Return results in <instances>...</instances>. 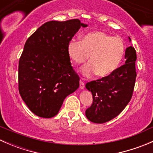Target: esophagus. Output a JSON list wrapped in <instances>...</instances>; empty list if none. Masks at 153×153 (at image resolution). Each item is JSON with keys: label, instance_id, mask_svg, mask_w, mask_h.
Listing matches in <instances>:
<instances>
[{"label": "esophagus", "instance_id": "obj_1", "mask_svg": "<svg viewBox=\"0 0 153 153\" xmlns=\"http://www.w3.org/2000/svg\"><path fill=\"white\" fill-rule=\"evenodd\" d=\"M84 87H85V85H84V83L83 81H80V89H84Z\"/></svg>", "mask_w": 153, "mask_h": 153}]
</instances>
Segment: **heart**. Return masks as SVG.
Returning a JSON list of instances; mask_svg holds the SVG:
<instances>
[{
	"label": "heart",
	"mask_w": 153,
	"mask_h": 153,
	"mask_svg": "<svg viewBox=\"0 0 153 153\" xmlns=\"http://www.w3.org/2000/svg\"><path fill=\"white\" fill-rule=\"evenodd\" d=\"M67 53L77 64L85 63L89 56L90 63L81 69L84 77L90 78L97 74L105 78L119 67L124 56V44L121 38L93 31L84 35L81 41L71 40L67 45Z\"/></svg>",
	"instance_id": "obj_1"
}]
</instances>
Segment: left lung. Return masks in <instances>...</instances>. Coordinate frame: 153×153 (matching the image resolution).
I'll return each instance as SVG.
<instances>
[{"instance_id": "1", "label": "left lung", "mask_w": 153, "mask_h": 153, "mask_svg": "<svg viewBox=\"0 0 153 153\" xmlns=\"http://www.w3.org/2000/svg\"><path fill=\"white\" fill-rule=\"evenodd\" d=\"M129 41L131 39L128 37ZM125 64L109 76L86 84L92 92L93 102L85 112L88 120L103 124L119 115L130 101L136 78V52L130 46L125 51Z\"/></svg>"}]
</instances>
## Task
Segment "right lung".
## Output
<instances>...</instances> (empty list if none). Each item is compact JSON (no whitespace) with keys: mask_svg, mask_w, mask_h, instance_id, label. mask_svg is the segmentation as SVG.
Here are the masks:
<instances>
[{"mask_svg":"<svg viewBox=\"0 0 153 153\" xmlns=\"http://www.w3.org/2000/svg\"><path fill=\"white\" fill-rule=\"evenodd\" d=\"M87 26L78 19L51 21L26 42L18 66V86L21 98L35 115L55 116L64 99L79 87L67 45L81 27Z\"/></svg>","mask_w":153,"mask_h":153,"instance_id":"1","label":"right lung"}]
</instances>
